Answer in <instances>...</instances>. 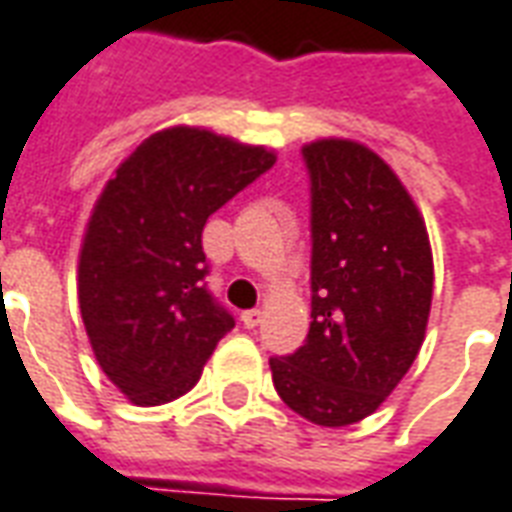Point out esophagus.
<instances>
[{
	"label": "esophagus",
	"mask_w": 512,
	"mask_h": 512,
	"mask_svg": "<svg viewBox=\"0 0 512 512\" xmlns=\"http://www.w3.org/2000/svg\"><path fill=\"white\" fill-rule=\"evenodd\" d=\"M240 319H242V324L248 327V330H253V327H259L261 324V311H245Z\"/></svg>",
	"instance_id": "obj_1"
}]
</instances>
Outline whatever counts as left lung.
<instances>
[{
  "instance_id": "1",
  "label": "left lung",
  "mask_w": 512,
  "mask_h": 512,
  "mask_svg": "<svg viewBox=\"0 0 512 512\" xmlns=\"http://www.w3.org/2000/svg\"><path fill=\"white\" fill-rule=\"evenodd\" d=\"M313 193L311 330L272 357V384L322 428L365 420L420 354L434 297L423 212L390 163L354 138L302 147Z\"/></svg>"
}]
</instances>
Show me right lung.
I'll use <instances>...</instances> for the list:
<instances>
[{"label": "right lung", "mask_w": 512, "mask_h": 512, "mask_svg": "<svg viewBox=\"0 0 512 512\" xmlns=\"http://www.w3.org/2000/svg\"><path fill=\"white\" fill-rule=\"evenodd\" d=\"M275 149L171 125L122 160L89 212L78 308L108 382L136 406L196 387L234 319L204 289L207 218L275 163Z\"/></svg>", "instance_id": "right-lung-1"}]
</instances>
